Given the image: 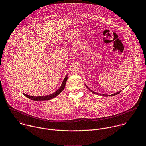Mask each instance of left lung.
<instances>
[{
    "label": "left lung",
    "instance_id": "obj_1",
    "mask_svg": "<svg viewBox=\"0 0 146 146\" xmlns=\"http://www.w3.org/2000/svg\"><path fill=\"white\" fill-rule=\"evenodd\" d=\"M85 86H86V87L91 92H92V93H94V94H96V95H102V96H105V97H107V96H115V95H117V94H119L120 92H121V91H119V92H116V93H115V94H111V95H104V94H98V93H96V92H94V91H92L91 90H90V88H88V87L85 84Z\"/></svg>",
    "mask_w": 146,
    "mask_h": 146
}]
</instances>
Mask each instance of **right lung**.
Masks as SVG:
<instances>
[{
  "instance_id": "add662e5",
  "label": "right lung",
  "mask_w": 146,
  "mask_h": 146,
  "mask_svg": "<svg viewBox=\"0 0 146 146\" xmlns=\"http://www.w3.org/2000/svg\"><path fill=\"white\" fill-rule=\"evenodd\" d=\"M67 76H68V74L65 76L64 80L62 83L60 87L57 91H56L55 92H54L51 94H50L48 95H45V96H33L26 95L25 94H23L27 98H29L32 100H33V101H45V100H49L52 98H54L56 97L58 95H59L64 90V89L65 88L66 82L68 80Z\"/></svg>"
}]
</instances>
